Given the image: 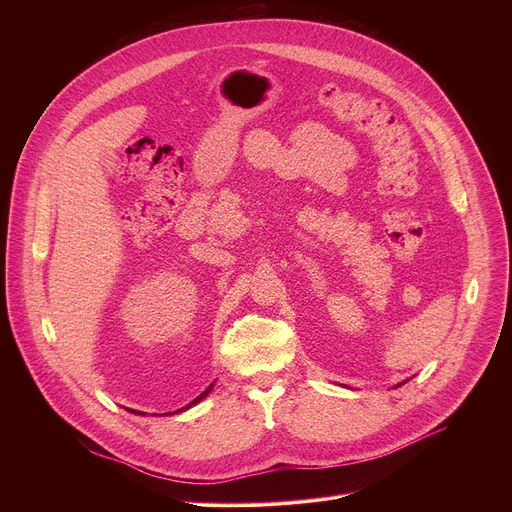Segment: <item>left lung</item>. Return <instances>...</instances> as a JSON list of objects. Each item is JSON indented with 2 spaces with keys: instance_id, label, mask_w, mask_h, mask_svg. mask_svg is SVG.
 Returning a JSON list of instances; mask_svg holds the SVG:
<instances>
[{
  "instance_id": "left-lung-1",
  "label": "left lung",
  "mask_w": 512,
  "mask_h": 512,
  "mask_svg": "<svg viewBox=\"0 0 512 512\" xmlns=\"http://www.w3.org/2000/svg\"><path fill=\"white\" fill-rule=\"evenodd\" d=\"M401 385H403V383H401Z\"/></svg>"
}]
</instances>
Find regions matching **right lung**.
<instances>
[{
    "label": "right lung",
    "instance_id": "obj_1",
    "mask_svg": "<svg viewBox=\"0 0 512 512\" xmlns=\"http://www.w3.org/2000/svg\"><path fill=\"white\" fill-rule=\"evenodd\" d=\"M210 391H212V385H210V387H208V389H206V391H202V393H200V395H198V397H196V399H194V401H192V403H188V405H186V407H182V409H178V411H174V413H180V411H186V409H190V407H192V405H196V403H200V401H202V399H204V397H206V395H208V393H210ZM131 413H139V415H145V413H141V411H133V409H131Z\"/></svg>",
    "mask_w": 512,
    "mask_h": 512
}]
</instances>
